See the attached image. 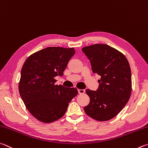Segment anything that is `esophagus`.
Segmentation results:
<instances>
[{
    "mask_svg": "<svg viewBox=\"0 0 148 148\" xmlns=\"http://www.w3.org/2000/svg\"><path fill=\"white\" fill-rule=\"evenodd\" d=\"M78 92L80 94H84L85 92V90H81V89H79L78 90Z\"/></svg>",
    "mask_w": 148,
    "mask_h": 148,
    "instance_id": "1",
    "label": "esophagus"
}]
</instances>
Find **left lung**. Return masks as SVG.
<instances>
[{"label": "left lung", "mask_w": 148, "mask_h": 148, "mask_svg": "<svg viewBox=\"0 0 148 148\" xmlns=\"http://www.w3.org/2000/svg\"><path fill=\"white\" fill-rule=\"evenodd\" d=\"M82 51L90 60L94 73L101 76L96 91L87 89L90 103L84 110L95 120L108 121L120 113L130 98L131 71L123 53L106 44L84 47Z\"/></svg>", "instance_id": "1"}]
</instances>
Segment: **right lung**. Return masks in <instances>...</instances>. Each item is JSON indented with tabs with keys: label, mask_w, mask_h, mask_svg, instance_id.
I'll return each mask as SVG.
<instances>
[{
	"label": "right lung",
	"mask_w": 148,
	"mask_h": 148,
	"mask_svg": "<svg viewBox=\"0 0 148 148\" xmlns=\"http://www.w3.org/2000/svg\"><path fill=\"white\" fill-rule=\"evenodd\" d=\"M75 53L74 48L49 47L31 54L23 64L19 94L28 110L41 122L51 123L62 118L78 94L75 88L56 85L54 79L63 75Z\"/></svg>",
	"instance_id": "right-lung-1"
}]
</instances>
